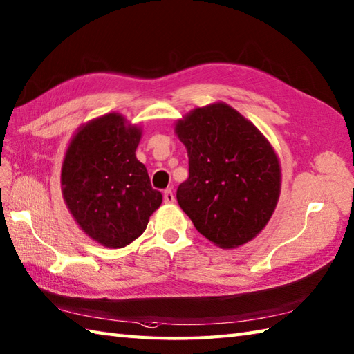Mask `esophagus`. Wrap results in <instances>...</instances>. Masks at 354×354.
<instances>
[{
	"instance_id": "obj_1",
	"label": "esophagus",
	"mask_w": 354,
	"mask_h": 354,
	"mask_svg": "<svg viewBox=\"0 0 354 354\" xmlns=\"http://www.w3.org/2000/svg\"><path fill=\"white\" fill-rule=\"evenodd\" d=\"M162 197H164V202H166V203H174L175 202V193L171 190H164Z\"/></svg>"
}]
</instances>
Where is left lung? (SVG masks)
<instances>
[{
    "instance_id": "left-lung-1",
    "label": "left lung",
    "mask_w": 354,
    "mask_h": 354,
    "mask_svg": "<svg viewBox=\"0 0 354 354\" xmlns=\"http://www.w3.org/2000/svg\"><path fill=\"white\" fill-rule=\"evenodd\" d=\"M175 131L188 153V179L176 192L179 207L218 248L253 240L281 193V166L268 140L225 102L194 109Z\"/></svg>"
}]
</instances>
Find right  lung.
<instances>
[{
    "label": "right lung",
    "mask_w": 354,
    "mask_h": 354,
    "mask_svg": "<svg viewBox=\"0 0 354 354\" xmlns=\"http://www.w3.org/2000/svg\"><path fill=\"white\" fill-rule=\"evenodd\" d=\"M142 129L119 113L81 127L62 166V192L80 227L105 248L119 249L145 232L162 196L136 157Z\"/></svg>",
    "instance_id": "obj_1"
}]
</instances>
